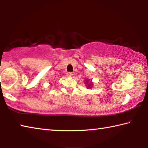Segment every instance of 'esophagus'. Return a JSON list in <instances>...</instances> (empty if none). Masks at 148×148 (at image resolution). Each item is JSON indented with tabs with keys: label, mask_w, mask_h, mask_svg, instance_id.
Listing matches in <instances>:
<instances>
[{
	"label": "esophagus",
	"mask_w": 148,
	"mask_h": 148,
	"mask_svg": "<svg viewBox=\"0 0 148 148\" xmlns=\"http://www.w3.org/2000/svg\"><path fill=\"white\" fill-rule=\"evenodd\" d=\"M67 75H68L69 77H72V76H73V73L71 72H68V74Z\"/></svg>",
	"instance_id": "obj_1"
}]
</instances>
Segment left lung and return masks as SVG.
I'll list each match as a JSON object with an SVG mask.
<instances>
[{
	"label": "left lung",
	"mask_w": 148,
	"mask_h": 148,
	"mask_svg": "<svg viewBox=\"0 0 148 148\" xmlns=\"http://www.w3.org/2000/svg\"><path fill=\"white\" fill-rule=\"evenodd\" d=\"M86 82H87V83H88V81H87ZM91 85H92V84L91 83V84H89L88 86H87V87H89V88H91Z\"/></svg>",
	"instance_id": "8db88e82"
}]
</instances>
